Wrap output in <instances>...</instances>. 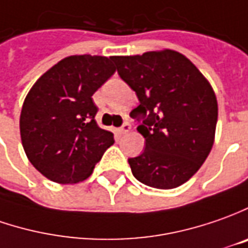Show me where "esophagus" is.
Listing matches in <instances>:
<instances>
[{
    "instance_id": "obj_1",
    "label": "esophagus",
    "mask_w": 248,
    "mask_h": 248,
    "mask_svg": "<svg viewBox=\"0 0 248 248\" xmlns=\"http://www.w3.org/2000/svg\"><path fill=\"white\" fill-rule=\"evenodd\" d=\"M132 130V124H129V122H124L121 127H119V133L121 134H124V133H129Z\"/></svg>"
}]
</instances>
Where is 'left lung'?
<instances>
[{
  "label": "left lung",
  "mask_w": 248,
  "mask_h": 248,
  "mask_svg": "<svg viewBox=\"0 0 248 248\" xmlns=\"http://www.w3.org/2000/svg\"><path fill=\"white\" fill-rule=\"evenodd\" d=\"M119 77L140 101L132 114L145 150L129 158L133 175L152 188L171 189L186 183L214 144L218 106L214 90L185 56L165 49L115 56Z\"/></svg>",
  "instance_id": "1"
}]
</instances>
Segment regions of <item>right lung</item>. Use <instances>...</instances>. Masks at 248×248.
Returning <instances> with one entry per match:
<instances>
[{
	"label": "right lung",
	"mask_w": 248,
	"mask_h": 248,
	"mask_svg": "<svg viewBox=\"0 0 248 248\" xmlns=\"http://www.w3.org/2000/svg\"><path fill=\"white\" fill-rule=\"evenodd\" d=\"M114 57L70 56L26 96L20 137L31 165L50 181L77 184L93 173L114 134L98 127L92 96L115 73Z\"/></svg>",
	"instance_id": "obj_1"
}]
</instances>
